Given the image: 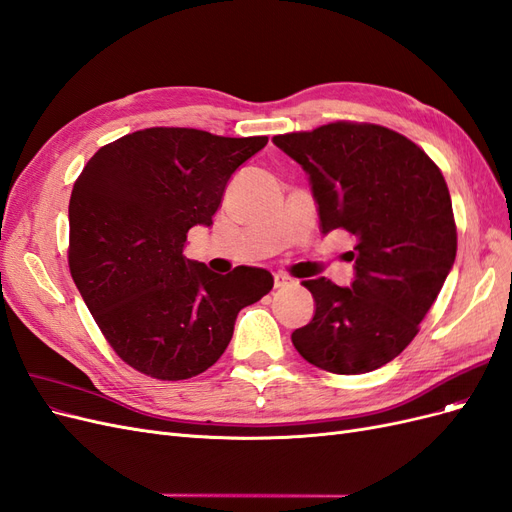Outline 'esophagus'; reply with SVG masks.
<instances>
[{"instance_id": "1", "label": "esophagus", "mask_w": 512, "mask_h": 512, "mask_svg": "<svg viewBox=\"0 0 512 512\" xmlns=\"http://www.w3.org/2000/svg\"><path fill=\"white\" fill-rule=\"evenodd\" d=\"M289 285H293V280L287 274H283V272L274 274V287L276 289H283V287H289Z\"/></svg>"}]
</instances>
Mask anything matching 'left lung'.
Here are the masks:
<instances>
[{
	"mask_svg": "<svg viewBox=\"0 0 512 512\" xmlns=\"http://www.w3.org/2000/svg\"><path fill=\"white\" fill-rule=\"evenodd\" d=\"M274 144L310 176L323 234L344 229L357 238L351 287L302 283L317 310L291 334L293 346L334 374L381 368L419 334L455 261L444 176L421 146L374 123L336 121L274 136Z\"/></svg>",
	"mask_w": 512,
	"mask_h": 512,
	"instance_id": "8db88e82",
	"label": "left lung"
}]
</instances>
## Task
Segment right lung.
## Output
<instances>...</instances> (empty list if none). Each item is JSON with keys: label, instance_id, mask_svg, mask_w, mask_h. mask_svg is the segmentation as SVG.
<instances>
[{"label": "right lung", "instance_id": "obj_1", "mask_svg": "<svg viewBox=\"0 0 512 512\" xmlns=\"http://www.w3.org/2000/svg\"><path fill=\"white\" fill-rule=\"evenodd\" d=\"M268 136L148 127L97 151L70 197L68 266L104 338L127 366L185 381L217 361L238 312L270 293L261 268L221 276L183 255L210 225L227 180Z\"/></svg>", "mask_w": 512, "mask_h": 512}]
</instances>
